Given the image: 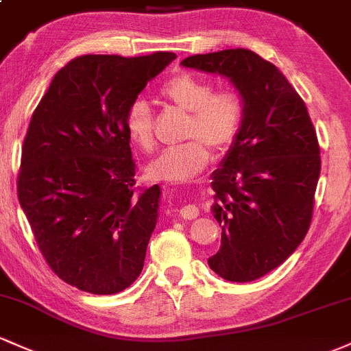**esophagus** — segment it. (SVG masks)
<instances>
[{"instance_id":"obj_1","label":"esophagus","mask_w":351,"mask_h":351,"mask_svg":"<svg viewBox=\"0 0 351 351\" xmlns=\"http://www.w3.org/2000/svg\"><path fill=\"white\" fill-rule=\"evenodd\" d=\"M199 215V210L193 205H186L180 210V217L183 219H195Z\"/></svg>"}]
</instances>
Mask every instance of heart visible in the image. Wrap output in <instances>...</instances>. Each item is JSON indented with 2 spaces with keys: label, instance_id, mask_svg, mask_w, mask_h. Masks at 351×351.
<instances>
[{
  "label": "heart",
  "instance_id": "1",
  "mask_svg": "<svg viewBox=\"0 0 351 351\" xmlns=\"http://www.w3.org/2000/svg\"><path fill=\"white\" fill-rule=\"evenodd\" d=\"M160 95L171 106L186 111L183 136L190 140L163 149L148 165V175L153 180L186 182L208 165L210 146L221 152L234 143L245 123V96L234 86L215 90L211 80L186 71L161 84ZM125 130L143 152L155 148V117L145 99H133L126 108Z\"/></svg>",
  "mask_w": 351,
  "mask_h": 351
}]
</instances>
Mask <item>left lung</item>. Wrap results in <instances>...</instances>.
<instances>
[{
  "label": "left lung",
  "instance_id": "1",
  "mask_svg": "<svg viewBox=\"0 0 351 351\" xmlns=\"http://www.w3.org/2000/svg\"><path fill=\"white\" fill-rule=\"evenodd\" d=\"M182 64L228 76L245 96L243 128L211 182L223 233L208 265L228 282H253L280 267L310 230L322 169L317 132L283 73L250 49Z\"/></svg>",
  "mask_w": 351,
  "mask_h": 351
}]
</instances>
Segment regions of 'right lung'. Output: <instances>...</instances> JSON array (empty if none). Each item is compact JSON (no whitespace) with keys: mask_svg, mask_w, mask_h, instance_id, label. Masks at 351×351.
Listing matches in <instances>:
<instances>
[{"mask_svg":"<svg viewBox=\"0 0 351 351\" xmlns=\"http://www.w3.org/2000/svg\"><path fill=\"white\" fill-rule=\"evenodd\" d=\"M175 58L76 56L33 111L19 205L48 267L78 290L119 293L143 269L160 186L136 184L125 111Z\"/></svg>","mask_w":351,"mask_h":351,"instance_id":"obj_1","label":"right lung"}]
</instances>
